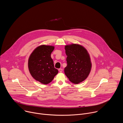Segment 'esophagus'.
<instances>
[{
    "mask_svg": "<svg viewBox=\"0 0 123 123\" xmlns=\"http://www.w3.org/2000/svg\"><path fill=\"white\" fill-rule=\"evenodd\" d=\"M59 72H60V73L62 72L63 69H62V68H59Z\"/></svg>",
    "mask_w": 123,
    "mask_h": 123,
    "instance_id": "1",
    "label": "esophagus"
}]
</instances>
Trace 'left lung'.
<instances>
[{"label": "left lung", "instance_id": "8db88e82", "mask_svg": "<svg viewBox=\"0 0 123 123\" xmlns=\"http://www.w3.org/2000/svg\"><path fill=\"white\" fill-rule=\"evenodd\" d=\"M67 66L64 72L69 80L74 84L84 81L89 76L92 68L90 55L83 46L73 44L65 47Z\"/></svg>", "mask_w": 123, "mask_h": 123}]
</instances>
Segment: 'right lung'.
<instances>
[{
  "instance_id": "right-lung-1",
  "label": "right lung",
  "mask_w": 123,
  "mask_h": 123,
  "mask_svg": "<svg viewBox=\"0 0 123 123\" xmlns=\"http://www.w3.org/2000/svg\"><path fill=\"white\" fill-rule=\"evenodd\" d=\"M54 49L52 46L41 45L32 51L29 58L30 73L34 79L41 83H49L58 73L50 56Z\"/></svg>"
}]
</instances>
